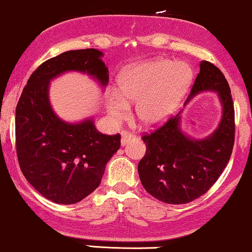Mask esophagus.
<instances>
[{"mask_svg":"<svg viewBox=\"0 0 252 252\" xmlns=\"http://www.w3.org/2000/svg\"><path fill=\"white\" fill-rule=\"evenodd\" d=\"M133 139H134V135L131 134V133L123 132L121 133V146H126Z\"/></svg>","mask_w":252,"mask_h":252,"instance_id":"34e87169","label":"esophagus"}]
</instances>
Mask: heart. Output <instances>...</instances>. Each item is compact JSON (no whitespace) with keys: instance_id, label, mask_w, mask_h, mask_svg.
I'll return each instance as SVG.
<instances>
[{"instance_id":"heart-1","label":"heart","mask_w":252,"mask_h":252,"mask_svg":"<svg viewBox=\"0 0 252 252\" xmlns=\"http://www.w3.org/2000/svg\"><path fill=\"white\" fill-rule=\"evenodd\" d=\"M192 82V70L185 62L167 59L138 62L124 68L117 79V94H109L106 111L114 121L127 117L129 105L137 102L135 117L147 128L166 121Z\"/></svg>"}]
</instances>
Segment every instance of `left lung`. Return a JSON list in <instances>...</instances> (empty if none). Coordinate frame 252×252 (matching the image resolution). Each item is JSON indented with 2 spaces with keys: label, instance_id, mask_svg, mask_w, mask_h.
Returning <instances> with one entry per match:
<instances>
[{
  "label": "left lung",
  "instance_id": "left-lung-1",
  "mask_svg": "<svg viewBox=\"0 0 252 252\" xmlns=\"http://www.w3.org/2000/svg\"><path fill=\"white\" fill-rule=\"evenodd\" d=\"M203 92H215L221 105L217 128L203 139L182 128V111L143 140L146 153L139 161L140 182L151 196L166 204H186L209 191L223 173L235 141V111L225 76L215 64L200 62L185 105Z\"/></svg>",
  "mask_w": 252,
  "mask_h": 252
}]
</instances>
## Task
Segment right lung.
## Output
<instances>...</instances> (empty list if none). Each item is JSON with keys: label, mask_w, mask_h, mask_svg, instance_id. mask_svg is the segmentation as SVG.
I'll use <instances>...</instances> for the list:
<instances>
[{"label": "right lung", "mask_w": 252, "mask_h": 252, "mask_svg": "<svg viewBox=\"0 0 252 252\" xmlns=\"http://www.w3.org/2000/svg\"><path fill=\"white\" fill-rule=\"evenodd\" d=\"M102 56L88 48L49 59L32 74L17 102L15 135L21 171L38 193L56 204H75L91 194L120 147V134L100 133L93 118L64 121L49 100L50 81L68 72L87 74L105 88L108 68Z\"/></svg>", "instance_id": "1"}]
</instances>
